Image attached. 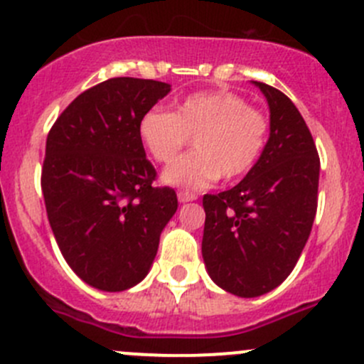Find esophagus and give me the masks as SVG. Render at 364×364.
I'll list each match as a JSON object with an SVG mask.
<instances>
[{
	"label": "esophagus",
	"mask_w": 364,
	"mask_h": 364,
	"mask_svg": "<svg viewBox=\"0 0 364 364\" xmlns=\"http://www.w3.org/2000/svg\"><path fill=\"white\" fill-rule=\"evenodd\" d=\"M197 196L192 192H178V200L179 203H190V200H196Z\"/></svg>",
	"instance_id": "34e87169"
}]
</instances>
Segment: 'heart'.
Returning a JSON list of instances; mask_svg holds the SVG:
<instances>
[{"label": "heart", "mask_w": 364, "mask_h": 364, "mask_svg": "<svg viewBox=\"0 0 364 364\" xmlns=\"http://www.w3.org/2000/svg\"><path fill=\"white\" fill-rule=\"evenodd\" d=\"M269 121L259 109L230 91L188 95L174 112L149 109L139 121V135L159 164H170L194 139V153L168 165L164 181L188 190L208 188L222 178L234 181L252 171L262 155Z\"/></svg>", "instance_id": "obj_1"}]
</instances>
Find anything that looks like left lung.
<instances>
[{"label":"left lung","instance_id":"left-lung-1","mask_svg":"<svg viewBox=\"0 0 364 364\" xmlns=\"http://www.w3.org/2000/svg\"><path fill=\"white\" fill-rule=\"evenodd\" d=\"M253 84L269 104V141L243 181L203 199L208 273L241 297L266 294L292 273L314 225L321 171L314 137L291 98Z\"/></svg>","mask_w":364,"mask_h":364}]
</instances>
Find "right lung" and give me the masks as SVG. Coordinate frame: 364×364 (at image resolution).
<instances>
[{
	"label": "right lung",
	"instance_id": "1",
	"mask_svg": "<svg viewBox=\"0 0 364 364\" xmlns=\"http://www.w3.org/2000/svg\"><path fill=\"white\" fill-rule=\"evenodd\" d=\"M171 91L114 77L80 93L47 135L42 192L56 243L91 287L119 292L148 274L160 234L178 209L139 135L142 114Z\"/></svg>",
	"mask_w": 364,
	"mask_h": 364
}]
</instances>
